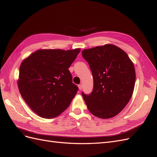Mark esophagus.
I'll list each match as a JSON object with an SVG mask.
<instances>
[{
	"label": "esophagus",
	"mask_w": 157,
	"mask_h": 157,
	"mask_svg": "<svg viewBox=\"0 0 157 157\" xmlns=\"http://www.w3.org/2000/svg\"><path fill=\"white\" fill-rule=\"evenodd\" d=\"M78 87H79V90H82V87H83L82 84H79V86H78Z\"/></svg>",
	"instance_id": "1"
}]
</instances>
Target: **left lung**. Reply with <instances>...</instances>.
Returning <instances> with one entry per match:
<instances>
[{"label":"left lung","instance_id":"left-lung-1","mask_svg":"<svg viewBox=\"0 0 157 157\" xmlns=\"http://www.w3.org/2000/svg\"><path fill=\"white\" fill-rule=\"evenodd\" d=\"M82 56L93 78L92 92L82 93L88 110L100 118L114 117L132 96L136 81L133 62L123 50L110 44L86 49Z\"/></svg>","mask_w":157,"mask_h":157}]
</instances>
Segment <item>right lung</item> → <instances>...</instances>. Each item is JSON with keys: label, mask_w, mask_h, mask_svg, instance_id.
<instances>
[{"label": "right lung", "mask_w": 157, "mask_h": 157, "mask_svg": "<svg viewBox=\"0 0 157 157\" xmlns=\"http://www.w3.org/2000/svg\"><path fill=\"white\" fill-rule=\"evenodd\" d=\"M79 48L43 49L27 58L20 67L19 91L31 109L39 116L52 118L71 103L78 91L69 71Z\"/></svg>", "instance_id": "add662e5"}]
</instances>
